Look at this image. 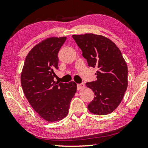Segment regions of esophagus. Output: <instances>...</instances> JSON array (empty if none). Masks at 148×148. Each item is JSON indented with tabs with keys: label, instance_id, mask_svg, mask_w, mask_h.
<instances>
[{
	"label": "esophagus",
	"instance_id": "esophagus-1",
	"mask_svg": "<svg viewBox=\"0 0 148 148\" xmlns=\"http://www.w3.org/2000/svg\"><path fill=\"white\" fill-rule=\"evenodd\" d=\"M84 87H85V84L84 83L77 84V90H80V89L84 88Z\"/></svg>",
	"mask_w": 148,
	"mask_h": 148
}]
</instances>
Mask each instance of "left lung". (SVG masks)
I'll use <instances>...</instances> for the list:
<instances>
[{
  "label": "left lung",
  "mask_w": 148,
  "mask_h": 148,
  "mask_svg": "<svg viewBox=\"0 0 148 148\" xmlns=\"http://www.w3.org/2000/svg\"><path fill=\"white\" fill-rule=\"evenodd\" d=\"M89 66L97 67L96 81L86 86L94 92V99L87 106L97 115L112 113L121 103L128 86V69L119 49L102 35L92 33L72 35Z\"/></svg>",
  "instance_id": "1"
}]
</instances>
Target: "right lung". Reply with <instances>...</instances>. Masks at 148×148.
I'll use <instances>...</instances> for the list:
<instances>
[{"instance_id":"1","label":"right lung","mask_w":148,"mask_h":148,"mask_svg":"<svg viewBox=\"0 0 148 148\" xmlns=\"http://www.w3.org/2000/svg\"><path fill=\"white\" fill-rule=\"evenodd\" d=\"M66 37H51L36 45L29 52L21 74V87L35 112L48 122L58 121L69 113L76 92L74 82L53 80L58 67V53Z\"/></svg>"}]
</instances>
